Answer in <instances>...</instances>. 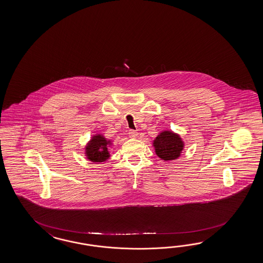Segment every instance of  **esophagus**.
<instances>
[{"label": "esophagus", "mask_w": 263, "mask_h": 263, "mask_svg": "<svg viewBox=\"0 0 263 263\" xmlns=\"http://www.w3.org/2000/svg\"><path fill=\"white\" fill-rule=\"evenodd\" d=\"M128 133L129 137H130V138H136V137H137V135H138V132H137L136 130H134V129H130Z\"/></svg>", "instance_id": "esophagus-1"}]
</instances>
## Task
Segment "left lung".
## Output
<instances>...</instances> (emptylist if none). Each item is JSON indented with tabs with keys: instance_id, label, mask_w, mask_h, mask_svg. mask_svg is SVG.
Masks as SVG:
<instances>
[{
	"instance_id": "8db88e82",
	"label": "left lung",
	"mask_w": 263,
	"mask_h": 263,
	"mask_svg": "<svg viewBox=\"0 0 263 263\" xmlns=\"http://www.w3.org/2000/svg\"><path fill=\"white\" fill-rule=\"evenodd\" d=\"M154 146L156 153L161 160H172L179 157L183 148V142L178 135L164 131L156 138Z\"/></svg>"
}]
</instances>
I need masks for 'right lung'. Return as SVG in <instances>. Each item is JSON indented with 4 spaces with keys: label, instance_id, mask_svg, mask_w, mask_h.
Here are the masks:
<instances>
[{
    "label": "right lung",
    "instance_id": "obj_1",
    "mask_svg": "<svg viewBox=\"0 0 263 263\" xmlns=\"http://www.w3.org/2000/svg\"><path fill=\"white\" fill-rule=\"evenodd\" d=\"M108 143L109 141H106L103 136H94L89 144L86 146L87 158L94 162L105 161L109 158V153L107 151Z\"/></svg>",
    "mask_w": 263,
    "mask_h": 263
}]
</instances>
